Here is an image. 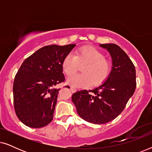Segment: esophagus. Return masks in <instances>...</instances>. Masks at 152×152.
I'll return each instance as SVG.
<instances>
[{
  "mask_svg": "<svg viewBox=\"0 0 152 152\" xmlns=\"http://www.w3.org/2000/svg\"><path fill=\"white\" fill-rule=\"evenodd\" d=\"M70 91H72V93H75L77 91V89L73 88V87H70Z\"/></svg>",
  "mask_w": 152,
  "mask_h": 152,
  "instance_id": "esophagus-1",
  "label": "esophagus"
}]
</instances>
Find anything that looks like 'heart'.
<instances>
[{
    "mask_svg": "<svg viewBox=\"0 0 152 152\" xmlns=\"http://www.w3.org/2000/svg\"><path fill=\"white\" fill-rule=\"evenodd\" d=\"M83 66L82 74L72 76L78 67ZM62 69L68 76L67 84L75 88H85L91 84L99 85L109 77L111 64L99 50L91 46H83L77 50L75 55L68 54L62 61Z\"/></svg>",
    "mask_w": 152,
    "mask_h": 152,
    "instance_id": "1",
    "label": "heart"
}]
</instances>
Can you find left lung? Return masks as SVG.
Wrapping results in <instances>:
<instances>
[{
    "mask_svg": "<svg viewBox=\"0 0 152 152\" xmlns=\"http://www.w3.org/2000/svg\"><path fill=\"white\" fill-rule=\"evenodd\" d=\"M110 54L112 68L107 80L93 90L79 91L72 95L78 115L95 124L118 117L136 89V69L128 55L118 45L99 44Z\"/></svg>",
    "mask_w": 152,
    "mask_h": 152,
    "instance_id": "8db88e82",
    "label": "left lung"
}]
</instances>
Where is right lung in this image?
<instances>
[{"mask_svg":"<svg viewBox=\"0 0 152 152\" xmlns=\"http://www.w3.org/2000/svg\"><path fill=\"white\" fill-rule=\"evenodd\" d=\"M75 45H47L23 62L14 78L13 94L16 114L25 125L41 128L53 120L60 90L54 87L65 80L62 61Z\"/></svg>","mask_w":152,"mask_h":152,"instance_id":"right-lung-1","label":"right lung"}]
</instances>
